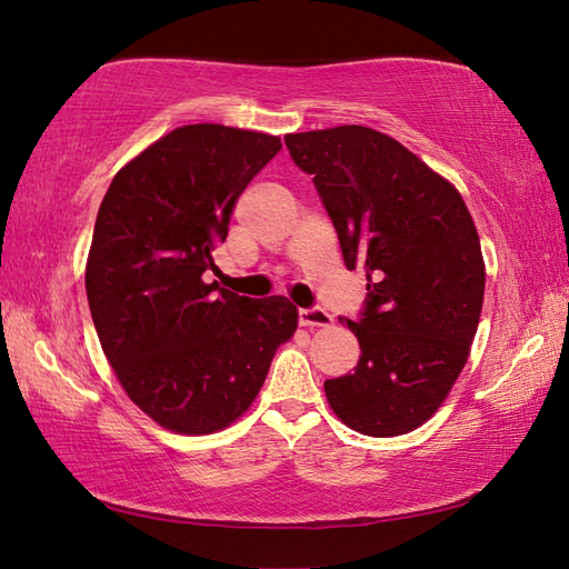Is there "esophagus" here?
<instances>
[{
	"label": "esophagus",
	"instance_id": "obj_1",
	"mask_svg": "<svg viewBox=\"0 0 569 569\" xmlns=\"http://www.w3.org/2000/svg\"><path fill=\"white\" fill-rule=\"evenodd\" d=\"M298 322L303 325V328H330L332 316L322 308H303L298 312Z\"/></svg>",
	"mask_w": 569,
	"mask_h": 569
}]
</instances>
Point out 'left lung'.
<instances>
[{
  "instance_id": "1",
  "label": "left lung",
  "mask_w": 569,
  "mask_h": 569,
  "mask_svg": "<svg viewBox=\"0 0 569 569\" xmlns=\"http://www.w3.org/2000/svg\"><path fill=\"white\" fill-rule=\"evenodd\" d=\"M312 176L349 271L365 266L367 308L345 320L355 373L325 381L347 428L396 438L438 410L465 369L485 303V257L459 190L401 141L345 124L286 134Z\"/></svg>"
}]
</instances>
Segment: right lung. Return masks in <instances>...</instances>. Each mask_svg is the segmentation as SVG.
<instances>
[{"instance_id": "obj_1", "label": "right lung", "mask_w": 569, "mask_h": 569, "mask_svg": "<svg viewBox=\"0 0 569 569\" xmlns=\"http://www.w3.org/2000/svg\"><path fill=\"white\" fill-rule=\"evenodd\" d=\"M278 151L263 131L178 127L119 168L100 204L84 266L94 330L127 396L166 430L232 426L298 328L288 298L202 278L239 196Z\"/></svg>"}]
</instances>
